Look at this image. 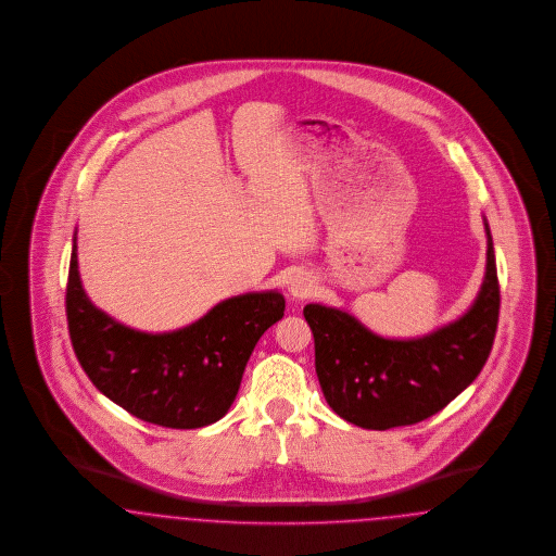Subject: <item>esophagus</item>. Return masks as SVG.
Listing matches in <instances>:
<instances>
[{"label":"esophagus","instance_id":"obj_1","mask_svg":"<svg viewBox=\"0 0 556 556\" xmlns=\"http://www.w3.org/2000/svg\"><path fill=\"white\" fill-rule=\"evenodd\" d=\"M288 289L289 293H291L295 300H304V298L312 295L314 281H312V277L308 273H298V275H293V277L289 279Z\"/></svg>","mask_w":556,"mask_h":556}]
</instances>
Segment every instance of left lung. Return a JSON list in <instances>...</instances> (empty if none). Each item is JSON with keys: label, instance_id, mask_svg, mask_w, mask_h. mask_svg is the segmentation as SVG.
I'll list each match as a JSON object with an SVG mask.
<instances>
[{"label": "left lung", "instance_id": "obj_1", "mask_svg": "<svg viewBox=\"0 0 556 556\" xmlns=\"http://www.w3.org/2000/svg\"><path fill=\"white\" fill-rule=\"evenodd\" d=\"M486 229V273L469 311L432 333L387 339L350 312L308 304L314 364L334 414L366 430L422 422L467 389L494 343L501 291L494 245Z\"/></svg>", "mask_w": 556, "mask_h": 556}]
</instances>
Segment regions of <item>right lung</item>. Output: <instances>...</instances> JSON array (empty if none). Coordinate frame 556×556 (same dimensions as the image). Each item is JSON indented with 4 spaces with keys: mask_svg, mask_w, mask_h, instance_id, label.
I'll return each mask as SVG.
<instances>
[{
    "mask_svg": "<svg viewBox=\"0 0 556 556\" xmlns=\"http://www.w3.org/2000/svg\"><path fill=\"white\" fill-rule=\"evenodd\" d=\"M283 311L279 291H250L223 300L184 329L136 331L90 302L74 233L66 289L74 354L105 397L144 422L190 430L222 420L254 345Z\"/></svg>",
    "mask_w": 556,
    "mask_h": 556,
    "instance_id": "add662e5",
    "label": "right lung"
}]
</instances>
